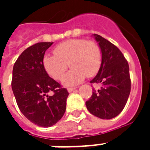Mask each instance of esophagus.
I'll return each instance as SVG.
<instances>
[{"mask_svg":"<svg viewBox=\"0 0 150 150\" xmlns=\"http://www.w3.org/2000/svg\"><path fill=\"white\" fill-rule=\"evenodd\" d=\"M75 89H76V88H68V91L69 92V93H71V92H72V91L75 90Z\"/></svg>","mask_w":150,"mask_h":150,"instance_id":"34e87169","label":"esophagus"}]
</instances>
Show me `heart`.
<instances>
[{"instance_id":"heart-1","label":"heart","mask_w":150,"mask_h":150,"mask_svg":"<svg viewBox=\"0 0 150 150\" xmlns=\"http://www.w3.org/2000/svg\"><path fill=\"white\" fill-rule=\"evenodd\" d=\"M55 56L43 57V67L47 72L56 80H61L68 69L71 70L64 76L63 82L73 86L82 82L85 77H93L100 70L102 53L96 42L84 39L68 40L54 48Z\"/></svg>"}]
</instances>
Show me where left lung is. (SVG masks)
<instances>
[{"instance_id": "1", "label": "left lung", "mask_w": 150, "mask_h": 150, "mask_svg": "<svg viewBox=\"0 0 150 150\" xmlns=\"http://www.w3.org/2000/svg\"><path fill=\"white\" fill-rule=\"evenodd\" d=\"M102 52V63L90 83L101 84L86 102L88 110L102 119L117 116L125 107L131 91L129 66L116 46L100 35L94 34Z\"/></svg>"}]
</instances>
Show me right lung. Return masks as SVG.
<instances>
[{"label": "right lung", "mask_w": 150, "mask_h": 150, "mask_svg": "<svg viewBox=\"0 0 150 150\" xmlns=\"http://www.w3.org/2000/svg\"><path fill=\"white\" fill-rule=\"evenodd\" d=\"M52 44L41 42L25 49L14 64L11 80L13 93L22 114L36 125L46 128L63 117L69 94L43 67L45 52ZM49 92L53 95L49 96Z\"/></svg>", "instance_id": "obj_1"}]
</instances>
